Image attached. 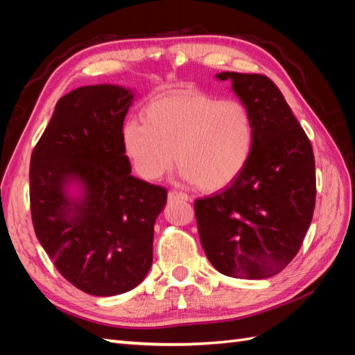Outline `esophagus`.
Listing matches in <instances>:
<instances>
[{
  "mask_svg": "<svg viewBox=\"0 0 355 355\" xmlns=\"http://www.w3.org/2000/svg\"><path fill=\"white\" fill-rule=\"evenodd\" d=\"M169 200L173 201V200H183V201H189L191 197L184 192H180V191H171L169 192Z\"/></svg>",
  "mask_w": 355,
  "mask_h": 355,
  "instance_id": "34e87169",
  "label": "esophagus"
}]
</instances>
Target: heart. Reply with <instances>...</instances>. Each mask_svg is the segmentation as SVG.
Returning a JSON list of instances; mask_svg holds the SVG:
<instances>
[{"label":"heart","instance_id":"obj_1","mask_svg":"<svg viewBox=\"0 0 355 355\" xmlns=\"http://www.w3.org/2000/svg\"><path fill=\"white\" fill-rule=\"evenodd\" d=\"M125 153L141 178L160 180L175 162L182 175L200 189L215 192L235 182L253 154L252 111L236 99L220 101L184 88L158 96L143 110V122L128 120Z\"/></svg>","mask_w":355,"mask_h":355}]
</instances>
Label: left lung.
<instances>
[{
    "label": "left lung",
    "mask_w": 355,
    "mask_h": 355,
    "mask_svg": "<svg viewBox=\"0 0 355 355\" xmlns=\"http://www.w3.org/2000/svg\"><path fill=\"white\" fill-rule=\"evenodd\" d=\"M252 111L250 162L223 191L195 201L200 241L220 273L239 279L277 275L297 254L315 202L311 143L279 88L262 74L224 71Z\"/></svg>",
    "instance_id": "left-lung-1"
}]
</instances>
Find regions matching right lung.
I'll list each match as a JSON object with an SVG mask.
<instances>
[{
  "mask_svg": "<svg viewBox=\"0 0 355 355\" xmlns=\"http://www.w3.org/2000/svg\"><path fill=\"white\" fill-rule=\"evenodd\" d=\"M130 88L101 84L58 101L30 158L36 238L67 281L92 296L135 288L153 266L168 191L131 175L123 120Z\"/></svg>",
  "mask_w": 355,
  "mask_h": 355,
  "instance_id": "add662e5",
  "label": "right lung"
}]
</instances>
